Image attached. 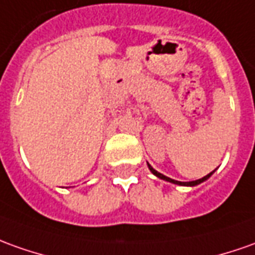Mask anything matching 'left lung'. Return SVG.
Here are the masks:
<instances>
[{"label":"left lung","mask_w":255,"mask_h":255,"mask_svg":"<svg viewBox=\"0 0 255 255\" xmlns=\"http://www.w3.org/2000/svg\"><path fill=\"white\" fill-rule=\"evenodd\" d=\"M148 168H150V171L155 175V176H158L159 179H164V180H166V182H171V183H175V184H180V186H196V184H200L201 182H204V180H207V179L210 178L212 175V172L211 173H208L207 176H204V178H201V179H198V180H193V182H187V183H184V182H178V180H173V179L171 178H168V176H165V175H162V173H159V172H157L151 165H148Z\"/></svg>","instance_id":"obj_1"}]
</instances>
